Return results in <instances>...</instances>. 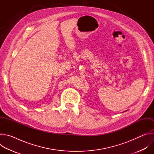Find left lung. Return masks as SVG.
<instances>
[{"instance_id": "8db88e82", "label": "left lung", "mask_w": 154, "mask_h": 154, "mask_svg": "<svg viewBox=\"0 0 154 154\" xmlns=\"http://www.w3.org/2000/svg\"><path fill=\"white\" fill-rule=\"evenodd\" d=\"M125 112H126V111H125Z\"/></svg>"}]
</instances>
